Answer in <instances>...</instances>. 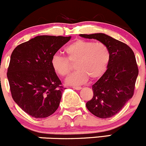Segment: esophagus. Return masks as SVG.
Listing matches in <instances>:
<instances>
[{
    "mask_svg": "<svg viewBox=\"0 0 146 146\" xmlns=\"http://www.w3.org/2000/svg\"><path fill=\"white\" fill-rule=\"evenodd\" d=\"M74 90H81V87H79V86H74L72 87Z\"/></svg>",
    "mask_w": 146,
    "mask_h": 146,
    "instance_id": "34e87169",
    "label": "esophagus"
}]
</instances>
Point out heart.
<instances>
[{
	"instance_id": "heart-1",
	"label": "heart",
	"mask_w": 146,
	"mask_h": 146,
	"mask_svg": "<svg viewBox=\"0 0 146 146\" xmlns=\"http://www.w3.org/2000/svg\"><path fill=\"white\" fill-rule=\"evenodd\" d=\"M65 52L68 58L56 54L52 58L51 65L55 73L65 76L71 68L69 61H76L75 69L77 70L65 80L69 85L78 86L88 81L89 77L92 79L100 78L106 72L110 61L108 47L101 42L76 39L65 47Z\"/></svg>"
}]
</instances>
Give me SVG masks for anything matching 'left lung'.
<instances>
[{
	"mask_svg": "<svg viewBox=\"0 0 146 146\" xmlns=\"http://www.w3.org/2000/svg\"><path fill=\"white\" fill-rule=\"evenodd\" d=\"M106 44L110 61L104 74L92 86V99L86 103L88 110L101 119L112 117L132 97L139 70L135 54L128 45L103 33L80 34Z\"/></svg>",
	"mask_w": 146,
	"mask_h": 146,
	"instance_id": "8db88e82",
	"label": "left lung"
}]
</instances>
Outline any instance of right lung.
Returning <instances> with one entry per match:
<instances>
[{
	"label": "right lung",
	"instance_id": "1",
	"mask_svg": "<svg viewBox=\"0 0 146 146\" xmlns=\"http://www.w3.org/2000/svg\"><path fill=\"white\" fill-rule=\"evenodd\" d=\"M71 36H38L12 52L7 78L13 99L34 118H45L58 109L63 89L51 65L52 56Z\"/></svg>",
	"mask_w": 146,
	"mask_h": 146
}]
</instances>
